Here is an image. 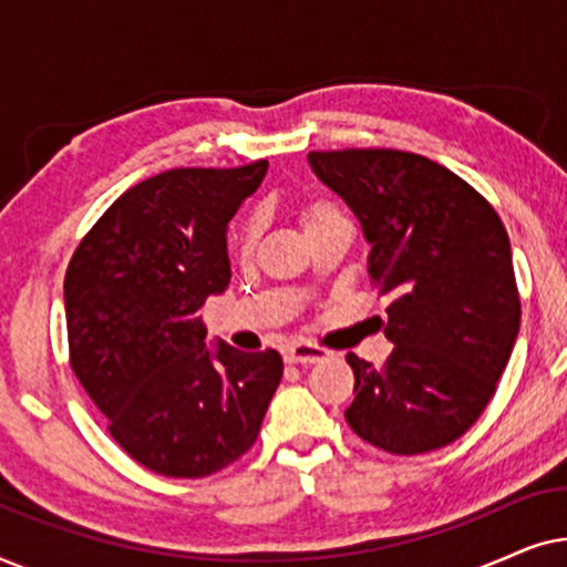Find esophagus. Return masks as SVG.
<instances>
[{"instance_id":"34e87169","label":"esophagus","mask_w":567,"mask_h":567,"mask_svg":"<svg viewBox=\"0 0 567 567\" xmlns=\"http://www.w3.org/2000/svg\"><path fill=\"white\" fill-rule=\"evenodd\" d=\"M328 351L320 346H312V343H291L286 346L284 351V359L286 363H320L328 359Z\"/></svg>"}]
</instances>
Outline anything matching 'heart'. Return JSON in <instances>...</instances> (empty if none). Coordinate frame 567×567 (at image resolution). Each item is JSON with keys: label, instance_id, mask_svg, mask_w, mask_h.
<instances>
[{"label": "heart", "instance_id": "b5f03b06", "mask_svg": "<svg viewBox=\"0 0 567 567\" xmlns=\"http://www.w3.org/2000/svg\"><path fill=\"white\" fill-rule=\"evenodd\" d=\"M299 219L305 224V231H312L317 227H322V224H330V221H343L348 219L343 208H340L336 200L330 198H312L307 200V204H301L299 208ZM258 216L247 214L243 219L237 221L235 231H231V250L237 252V258H250L252 250H255V243H258Z\"/></svg>", "mask_w": 567, "mask_h": 567}]
</instances>
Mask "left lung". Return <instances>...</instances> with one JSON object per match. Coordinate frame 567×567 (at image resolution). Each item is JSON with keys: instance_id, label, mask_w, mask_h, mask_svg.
I'll return each mask as SVG.
<instances>
[{"instance_id": "obj_1", "label": "left lung", "mask_w": 567, "mask_h": 567, "mask_svg": "<svg viewBox=\"0 0 567 567\" xmlns=\"http://www.w3.org/2000/svg\"><path fill=\"white\" fill-rule=\"evenodd\" d=\"M371 245L369 278L390 293L384 367L348 353L353 433L390 454H425L472 429L514 351L518 301L495 208L439 162L398 150L309 152Z\"/></svg>"}]
</instances>
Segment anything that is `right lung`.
<instances>
[{"instance_id": "right-lung-1", "label": "right lung", "mask_w": 567, "mask_h": 567, "mask_svg": "<svg viewBox=\"0 0 567 567\" xmlns=\"http://www.w3.org/2000/svg\"><path fill=\"white\" fill-rule=\"evenodd\" d=\"M268 173L181 167L134 185L64 278L69 361L131 460L206 477L255 444L284 377L274 348H206L200 307L229 286L227 227Z\"/></svg>"}]
</instances>
